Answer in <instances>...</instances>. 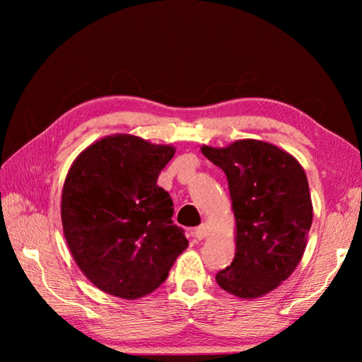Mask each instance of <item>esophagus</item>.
Wrapping results in <instances>:
<instances>
[{"label": "esophagus", "instance_id": "obj_1", "mask_svg": "<svg viewBox=\"0 0 362 362\" xmlns=\"http://www.w3.org/2000/svg\"><path fill=\"white\" fill-rule=\"evenodd\" d=\"M206 233H209V232H206V226H205V224H202V226H199V227H196V228H194L193 236L196 238V240L201 241V240H204V238L206 236Z\"/></svg>", "mask_w": 362, "mask_h": 362}]
</instances>
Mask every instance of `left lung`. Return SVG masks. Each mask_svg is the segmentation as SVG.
<instances>
[{
    "label": "left lung",
    "mask_w": 362,
    "mask_h": 362,
    "mask_svg": "<svg viewBox=\"0 0 362 362\" xmlns=\"http://www.w3.org/2000/svg\"><path fill=\"white\" fill-rule=\"evenodd\" d=\"M202 153L227 175L236 219V253L216 274L241 298L271 292L294 272L306 247L313 205L303 168L288 152L258 140Z\"/></svg>",
    "instance_id": "8db88e82"
}]
</instances>
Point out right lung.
<instances>
[{"mask_svg":"<svg viewBox=\"0 0 362 362\" xmlns=\"http://www.w3.org/2000/svg\"><path fill=\"white\" fill-rule=\"evenodd\" d=\"M174 152L113 135L91 144L68 171L65 240L81 271L107 294L132 300L156 291L188 247L185 230L173 222V199L157 185Z\"/></svg>","mask_w":362,"mask_h":362,"instance_id":"add662e5","label":"right lung"}]
</instances>
